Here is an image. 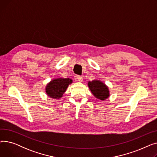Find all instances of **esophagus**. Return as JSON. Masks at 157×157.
Listing matches in <instances>:
<instances>
[{
    "instance_id": "1",
    "label": "esophagus",
    "mask_w": 157,
    "mask_h": 157,
    "mask_svg": "<svg viewBox=\"0 0 157 157\" xmlns=\"http://www.w3.org/2000/svg\"><path fill=\"white\" fill-rule=\"evenodd\" d=\"M76 79L79 81V82H83V78H82V76H78L76 77Z\"/></svg>"
}]
</instances>
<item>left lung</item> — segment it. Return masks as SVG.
<instances>
[{
  "instance_id": "8db88e82",
  "label": "left lung",
  "mask_w": 157,
  "mask_h": 157,
  "mask_svg": "<svg viewBox=\"0 0 157 157\" xmlns=\"http://www.w3.org/2000/svg\"><path fill=\"white\" fill-rule=\"evenodd\" d=\"M88 86L94 96L100 101H105L110 96L109 87L98 79L88 81Z\"/></svg>"
}]
</instances>
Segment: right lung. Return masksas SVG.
I'll use <instances>...</instances> for the list:
<instances>
[{
  "mask_svg": "<svg viewBox=\"0 0 157 157\" xmlns=\"http://www.w3.org/2000/svg\"><path fill=\"white\" fill-rule=\"evenodd\" d=\"M72 83V79L70 78H57L53 79L46 85L45 92L49 97L53 99H59L62 97L69 85Z\"/></svg>",
  "mask_w": 157,
  "mask_h": 157,
  "instance_id": "right-lung-1",
  "label": "right lung"
}]
</instances>
